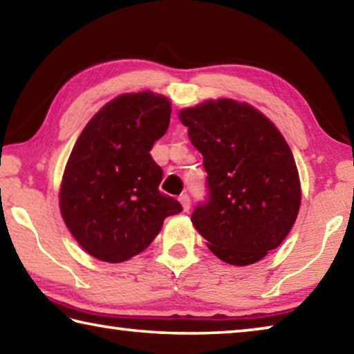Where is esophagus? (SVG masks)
Masks as SVG:
<instances>
[{"label": "esophagus", "instance_id": "obj_1", "mask_svg": "<svg viewBox=\"0 0 354 354\" xmlns=\"http://www.w3.org/2000/svg\"><path fill=\"white\" fill-rule=\"evenodd\" d=\"M179 201H181V205H183V209L185 212L189 211L190 209V196L187 195V194H183L181 196H179Z\"/></svg>", "mask_w": 354, "mask_h": 354}]
</instances>
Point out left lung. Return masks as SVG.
I'll return each mask as SVG.
<instances>
[{"label": "left lung", "mask_w": 354, "mask_h": 354, "mask_svg": "<svg viewBox=\"0 0 354 354\" xmlns=\"http://www.w3.org/2000/svg\"><path fill=\"white\" fill-rule=\"evenodd\" d=\"M179 120L207 173L192 223L221 261H261L289 234L301 201L289 145L270 120L234 100L205 101Z\"/></svg>", "instance_id": "obj_1"}]
</instances>
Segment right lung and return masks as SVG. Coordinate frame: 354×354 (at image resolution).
Segmentation results:
<instances>
[{"mask_svg": "<svg viewBox=\"0 0 354 354\" xmlns=\"http://www.w3.org/2000/svg\"><path fill=\"white\" fill-rule=\"evenodd\" d=\"M170 101L153 92L124 93L95 113L65 167L61 212L88 254L123 262L145 250L181 203L162 194L151 158L170 123Z\"/></svg>", "mask_w": 354, "mask_h": 354, "instance_id": "add662e5", "label": "right lung"}]
</instances>
